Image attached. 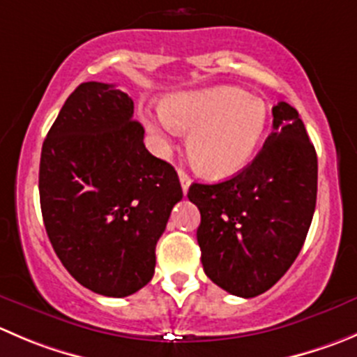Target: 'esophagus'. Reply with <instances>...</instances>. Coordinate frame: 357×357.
<instances>
[{
	"label": "esophagus",
	"instance_id": "34e87169",
	"mask_svg": "<svg viewBox=\"0 0 357 357\" xmlns=\"http://www.w3.org/2000/svg\"><path fill=\"white\" fill-rule=\"evenodd\" d=\"M179 183H181V188H183V192H188V188H190V185H192V179H190V176L186 174L185 171H181V169H179Z\"/></svg>",
	"mask_w": 357,
	"mask_h": 357
}]
</instances>
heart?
<instances>
[{
	"mask_svg": "<svg viewBox=\"0 0 357 357\" xmlns=\"http://www.w3.org/2000/svg\"><path fill=\"white\" fill-rule=\"evenodd\" d=\"M143 122L160 139L188 130V153L209 178H228L245 167L258 151L268 108L263 99L235 86H213L165 99L164 109L144 112Z\"/></svg>",
	"mask_w": 357,
	"mask_h": 357,
	"instance_id": "heart-1",
	"label": "heart"
}]
</instances>
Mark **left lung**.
Listing matches in <instances>:
<instances>
[{"mask_svg": "<svg viewBox=\"0 0 357 357\" xmlns=\"http://www.w3.org/2000/svg\"><path fill=\"white\" fill-rule=\"evenodd\" d=\"M272 115L274 132L251 164L230 179L188 190L200 211L204 272L242 298L261 295L288 272L316 209L317 155L305 126L284 101Z\"/></svg>", "mask_w": 357, "mask_h": 357, "instance_id": "8db88e82", "label": "left lung"}]
</instances>
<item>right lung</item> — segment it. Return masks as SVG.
I'll return each mask as SVG.
<instances>
[{
    "label": "right lung",
    "mask_w": 357,
    "mask_h": 357,
    "mask_svg": "<svg viewBox=\"0 0 357 357\" xmlns=\"http://www.w3.org/2000/svg\"><path fill=\"white\" fill-rule=\"evenodd\" d=\"M143 137L126 92L85 82L41 148L47 235L66 271L98 295L122 298L151 281L157 242L183 199L178 172Z\"/></svg>",
    "instance_id": "add662e5"
}]
</instances>
